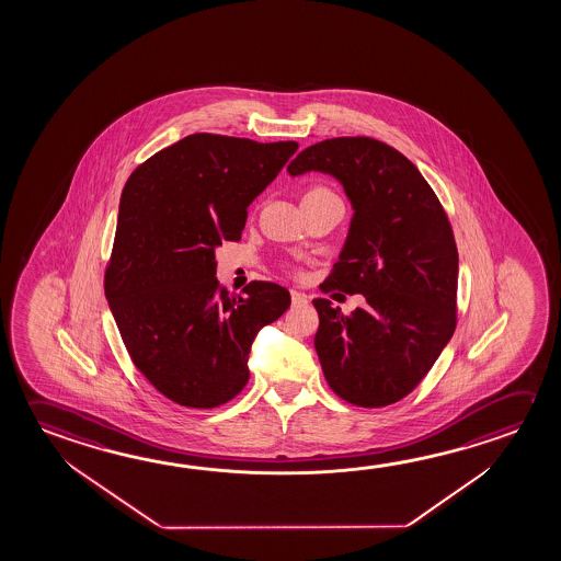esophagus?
<instances>
[{
  "label": "esophagus",
  "instance_id": "obj_1",
  "mask_svg": "<svg viewBox=\"0 0 561 561\" xmlns=\"http://www.w3.org/2000/svg\"><path fill=\"white\" fill-rule=\"evenodd\" d=\"M291 304H294V307H304V305L309 304V299L301 291H291Z\"/></svg>",
  "mask_w": 561,
  "mask_h": 561
}]
</instances>
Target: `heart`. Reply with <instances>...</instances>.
Returning <instances> with one entry per match:
<instances>
[{
    "label": "heart",
    "instance_id": "obj_1",
    "mask_svg": "<svg viewBox=\"0 0 561 561\" xmlns=\"http://www.w3.org/2000/svg\"><path fill=\"white\" fill-rule=\"evenodd\" d=\"M317 190H321V187H317ZM317 190H311V192H317Z\"/></svg>",
    "mask_w": 561,
    "mask_h": 561
}]
</instances>
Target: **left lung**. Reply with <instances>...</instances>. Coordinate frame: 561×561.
Here are the masks:
<instances>
[{"mask_svg": "<svg viewBox=\"0 0 561 561\" xmlns=\"http://www.w3.org/2000/svg\"><path fill=\"white\" fill-rule=\"evenodd\" d=\"M312 170L336 178L354 209L321 289L362 294L368 304L344 314L329 299H312L322 371L348 403H397L456 331L458 249L448 215L416 165L376 138H327L287 165L291 175Z\"/></svg>", "mask_w": 561, "mask_h": 561, "instance_id": "8db88e82", "label": "left lung"}]
</instances>
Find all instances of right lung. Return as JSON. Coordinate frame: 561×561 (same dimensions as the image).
Listing matches in <instances>:
<instances>
[{"instance_id":"right-lung-1","label":"right lung","mask_w":561,"mask_h":561,"mask_svg":"<svg viewBox=\"0 0 561 561\" xmlns=\"http://www.w3.org/2000/svg\"><path fill=\"white\" fill-rule=\"evenodd\" d=\"M297 148L195 133L123 187L105 297L138 371L174 403L213 409L239 396L257 331L291 304L272 282L230 295L215 277V250L240 240L250 203Z\"/></svg>"}]
</instances>
